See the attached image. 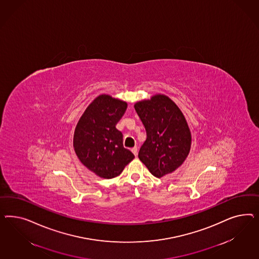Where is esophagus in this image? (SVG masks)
Listing matches in <instances>:
<instances>
[{
  "label": "esophagus",
  "instance_id": "esophagus-1",
  "mask_svg": "<svg viewBox=\"0 0 259 259\" xmlns=\"http://www.w3.org/2000/svg\"><path fill=\"white\" fill-rule=\"evenodd\" d=\"M131 151H132V153H133L134 155H135L136 157L138 156V148H137V147H134V148L131 149Z\"/></svg>",
  "mask_w": 259,
  "mask_h": 259
}]
</instances>
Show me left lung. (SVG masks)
Returning <instances> with one entry per match:
<instances>
[{"mask_svg":"<svg viewBox=\"0 0 259 259\" xmlns=\"http://www.w3.org/2000/svg\"><path fill=\"white\" fill-rule=\"evenodd\" d=\"M146 130L139 158L156 178H162L181 166L188 157L192 135L179 106L163 94L152 96L134 105Z\"/></svg>","mask_w":259,"mask_h":259,"instance_id":"8db88e82","label":"left lung"}]
</instances>
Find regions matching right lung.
<instances>
[{
  "label": "right lung",
  "instance_id": "1",
  "mask_svg": "<svg viewBox=\"0 0 259 259\" xmlns=\"http://www.w3.org/2000/svg\"><path fill=\"white\" fill-rule=\"evenodd\" d=\"M127 102L110 95L98 96L78 119L73 147L79 161L102 179L119 176L134 159L122 144V134L116 128Z\"/></svg>",
  "mask_w": 259,
  "mask_h": 259
}]
</instances>
